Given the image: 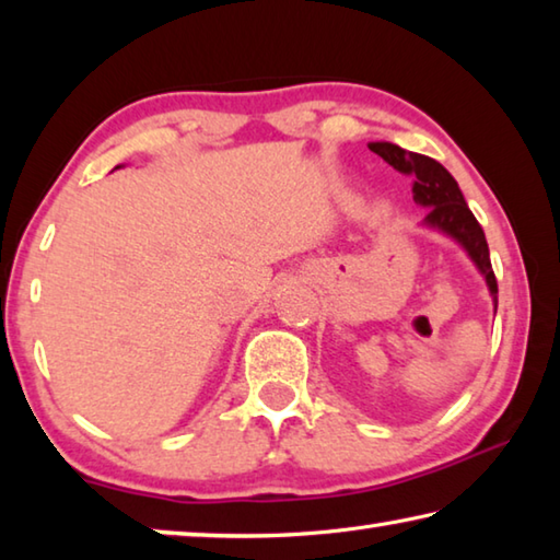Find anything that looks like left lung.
<instances>
[{"label":"left lung","instance_id":"obj_1","mask_svg":"<svg viewBox=\"0 0 560 560\" xmlns=\"http://www.w3.org/2000/svg\"><path fill=\"white\" fill-rule=\"evenodd\" d=\"M368 148H371L375 155H381L387 165H393L397 173L415 177L412 179L415 202L428 207V217H424V222L430 226H438L442 232H447L469 252L474 264H477L479 271L485 273L491 296H494V303H497L499 287H497L494 269H491L487 236H485V230H481V224L477 222V217L471 214L467 202H464L457 179H454L447 170L438 163V160L420 153H410V150H402L400 145L371 143Z\"/></svg>","mask_w":560,"mask_h":560}]
</instances>
